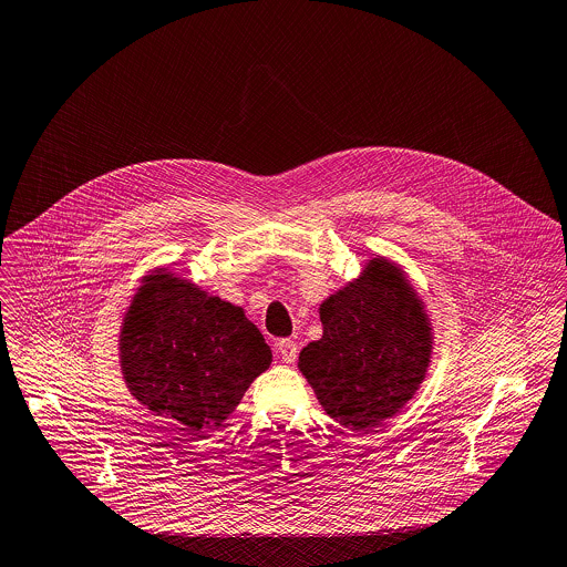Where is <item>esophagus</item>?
I'll list each match as a JSON object with an SVG mask.
<instances>
[{"label":"esophagus","mask_w":567,"mask_h":567,"mask_svg":"<svg viewBox=\"0 0 567 567\" xmlns=\"http://www.w3.org/2000/svg\"><path fill=\"white\" fill-rule=\"evenodd\" d=\"M277 351H279L281 360L286 361V363H292V361L297 360V355H299L297 342H295V340H290V338L279 340V342H277Z\"/></svg>","instance_id":"esophagus-1"}]
</instances>
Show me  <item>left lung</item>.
<instances>
[{
    "mask_svg": "<svg viewBox=\"0 0 567 567\" xmlns=\"http://www.w3.org/2000/svg\"><path fill=\"white\" fill-rule=\"evenodd\" d=\"M322 338L299 368L333 420L361 431L399 412L424 379L431 327L403 275L370 259L355 284L320 306Z\"/></svg>",
    "mask_w": 567,
    "mask_h": 567,
    "instance_id": "1",
    "label": "left lung"
}]
</instances>
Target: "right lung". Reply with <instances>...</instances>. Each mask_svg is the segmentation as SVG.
I'll use <instances>...</instances> for the list:
<instances>
[{
    "label": "right lung",
    "instance_id": "obj_1",
    "mask_svg": "<svg viewBox=\"0 0 567 567\" xmlns=\"http://www.w3.org/2000/svg\"><path fill=\"white\" fill-rule=\"evenodd\" d=\"M272 360L243 309L173 275H152L121 331L130 392L155 415L209 431L234 412Z\"/></svg>",
    "mask_w": 567,
    "mask_h": 567
}]
</instances>
